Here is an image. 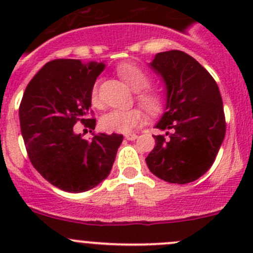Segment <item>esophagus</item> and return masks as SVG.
Masks as SVG:
<instances>
[{"label":"esophagus","instance_id":"obj_1","mask_svg":"<svg viewBox=\"0 0 253 253\" xmlns=\"http://www.w3.org/2000/svg\"><path fill=\"white\" fill-rule=\"evenodd\" d=\"M137 134L136 133H127L125 134V138L127 139V141H134V139H137Z\"/></svg>","mask_w":253,"mask_h":253}]
</instances>
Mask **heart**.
<instances>
[{
    "instance_id": "b5f03b06",
    "label": "heart",
    "mask_w": 253,
    "mask_h": 253,
    "mask_svg": "<svg viewBox=\"0 0 253 253\" xmlns=\"http://www.w3.org/2000/svg\"><path fill=\"white\" fill-rule=\"evenodd\" d=\"M117 73L137 93V100L139 105L148 114L157 115L163 109V98L159 93L148 90L150 79L147 73L134 63H122L117 67ZM90 101L94 106L99 105L98 83H95L90 91ZM142 114L137 109L131 110H111L103 115L100 119V128L105 132L115 133H127L134 127L142 124Z\"/></svg>"
}]
</instances>
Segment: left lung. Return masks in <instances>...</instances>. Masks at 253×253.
Listing matches in <instances>:
<instances>
[{"label":"left lung","mask_w":253,"mask_h":253,"mask_svg":"<svg viewBox=\"0 0 253 253\" xmlns=\"http://www.w3.org/2000/svg\"><path fill=\"white\" fill-rule=\"evenodd\" d=\"M150 68L167 89L165 112L155 125L164 134L145 158L157 177L192 182L213 165L225 136V116L218 84L192 56L171 50L154 56Z\"/></svg>","instance_id":"8db88e82"}]
</instances>
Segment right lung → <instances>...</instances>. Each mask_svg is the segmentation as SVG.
<instances>
[{
  "label": "right lung",
  "mask_w": 253,
  "mask_h": 253,
  "mask_svg": "<svg viewBox=\"0 0 253 253\" xmlns=\"http://www.w3.org/2000/svg\"><path fill=\"white\" fill-rule=\"evenodd\" d=\"M105 63L60 58L47 62L27 85L19 106L20 131L33 167L66 192H84L110 174L122 134L99 133L90 142L73 131L90 129V91Z\"/></svg>",
  "instance_id": "obj_1"
}]
</instances>
